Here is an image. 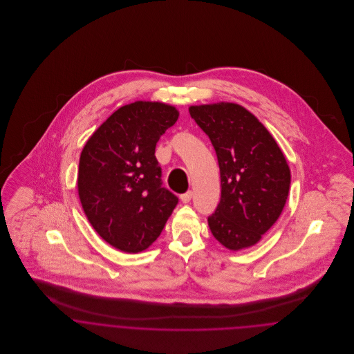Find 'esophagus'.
Wrapping results in <instances>:
<instances>
[{
  "instance_id": "esophagus-1",
  "label": "esophagus",
  "mask_w": 354,
  "mask_h": 354,
  "mask_svg": "<svg viewBox=\"0 0 354 354\" xmlns=\"http://www.w3.org/2000/svg\"><path fill=\"white\" fill-rule=\"evenodd\" d=\"M180 199H181V202L183 203L191 202V199H192V192H191V191H188V192L183 194V195L180 196Z\"/></svg>"
}]
</instances>
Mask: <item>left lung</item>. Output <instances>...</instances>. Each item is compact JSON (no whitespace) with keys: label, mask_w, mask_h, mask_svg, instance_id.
<instances>
[{"label":"left lung","mask_w":354,"mask_h":354,"mask_svg":"<svg viewBox=\"0 0 354 354\" xmlns=\"http://www.w3.org/2000/svg\"><path fill=\"white\" fill-rule=\"evenodd\" d=\"M189 113L209 138L221 171V201L208 216L211 233L230 251L250 248L285 207L286 158L266 127L237 103L191 106Z\"/></svg>","instance_id":"8db88e82"}]
</instances>
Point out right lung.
<instances>
[{
    "mask_svg": "<svg viewBox=\"0 0 354 354\" xmlns=\"http://www.w3.org/2000/svg\"><path fill=\"white\" fill-rule=\"evenodd\" d=\"M177 118L178 110L162 102L125 104L82 151L77 191L84 214L102 239L122 252L147 250L178 203L162 187L155 158L159 138Z\"/></svg>",
    "mask_w": 354,
    "mask_h": 354,
    "instance_id": "1",
    "label": "right lung"
}]
</instances>
